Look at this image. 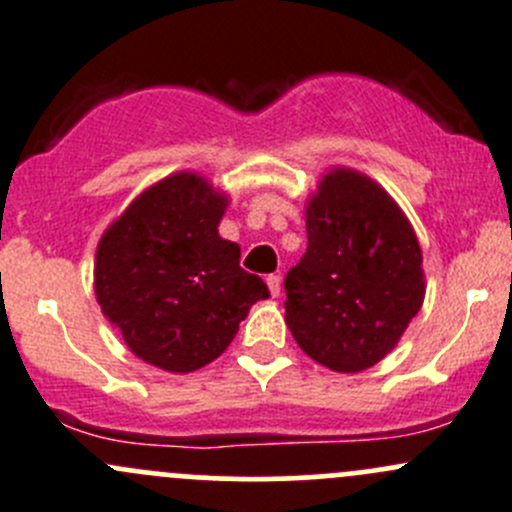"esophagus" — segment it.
Wrapping results in <instances>:
<instances>
[{
    "instance_id": "esophagus-1",
    "label": "esophagus",
    "mask_w": 512,
    "mask_h": 512,
    "mask_svg": "<svg viewBox=\"0 0 512 512\" xmlns=\"http://www.w3.org/2000/svg\"><path fill=\"white\" fill-rule=\"evenodd\" d=\"M265 282H267V287H270L272 297H277V294H280V289H282V277L280 275H267Z\"/></svg>"
}]
</instances>
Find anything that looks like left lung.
I'll use <instances>...</instances> for the list:
<instances>
[{
	"mask_svg": "<svg viewBox=\"0 0 512 512\" xmlns=\"http://www.w3.org/2000/svg\"><path fill=\"white\" fill-rule=\"evenodd\" d=\"M304 213L307 252L285 277V322L317 364L356 374L379 364L421 309V247L394 198L356 170H329Z\"/></svg>",
	"mask_w": 512,
	"mask_h": 512,
	"instance_id": "obj_1",
	"label": "left lung"
}]
</instances>
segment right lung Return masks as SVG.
Masks as SVG:
<instances>
[{
    "label": "right lung",
    "mask_w": 512,
    "mask_h": 512,
    "mask_svg": "<svg viewBox=\"0 0 512 512\" xmlns=\"http://www.w3.org/2000/svg\"><path fill=\"white\" fill-rule=\"evenodd\" d=\"M225 208L227 195L183 170L143 190L98 242L103 317L163 371L188 374L218 359L252 304L270 297L240 267V245L220 237Z\"/></svg>",
    "instance_id": "add662e5"
}]
</instances>
